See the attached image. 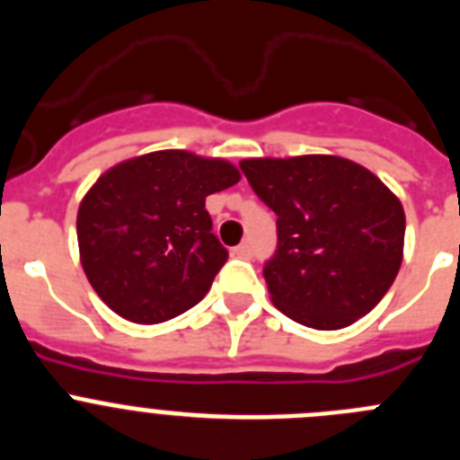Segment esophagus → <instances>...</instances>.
<instances>
[{
  "label": "esophagus",
  "mask_w": 460,
  "mask_h": 460,
  "mask_svg": "<svg viewBox=\"0 0 460 460\" xmlns=\"http://www.w3.org/2000/svg\"><path fill=\"white\" fill-rule=\"evenodd\" d=\"M233 253L237 255V258H246V260H249L251 255H253V249H251L249 242H243V243H239V246H234Z\"/></svg>",
  "instance_id": "esophagus-1"
}]
</instances>
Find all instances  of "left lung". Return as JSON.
I'll list each match as a JSON object with an SVG mask.
<instances>
[{
	"label": "left lung",
	"mask_w": 460,
	"mask_h": 460,
	"mask_svg": "<svg viewBox=\"0 0 460 460\" xmlns=\"http://www.w3.org/2000/svg\"><path fill=\"white\" fill-rule=\"evenodd\" d=\"M239 168L279 217V243L262 270L274 306L313 329L348 327L371 313L403 260L396 195L341 156L246 158Z\"/></svg>",
	"instance_id": "1"
}]
</instances>
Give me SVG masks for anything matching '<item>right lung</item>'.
Instances as JSON below:
<instances>
[{
	"instance_id": "1",
	"label": "right lung",
	"mask_w": 460,
	"mask_h": 460,
	"mask_svg": "<svg viewBox=\"0 0 460 460\" xmlns=\"http://www.w3.org/2000/svg\"><path fill=\"white\" fill-rule=\"evenodd\" d=\"M237 181L227 161L181 149L145 154L101 174L78 209L80 260L96 295L137 324L193 308L227 260L211 233L207 195Z\"/></svg>"
}]
</instances>
